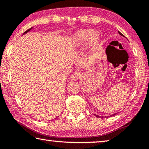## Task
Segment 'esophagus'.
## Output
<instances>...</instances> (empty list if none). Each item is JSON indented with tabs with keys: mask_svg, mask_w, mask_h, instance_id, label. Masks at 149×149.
<instances>
[{
	"mask_svg": "<svg viewBox=\"0 0 149 149\" xmlns=\"http://www.w3.org/2000/svg\"><path fill=\"white\" fill-rule=\"evenodd\" d=\"M80 75V74L79 72H74L71 75V76L70 77V79L72 81H77Z\"/></svg>",
	"mask_w": 149,
	"mask_h": 149,
	"instance_id": "34e87169",
	"label": "esophagus"
}]
</instances>
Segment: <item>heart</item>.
<instances>
[{"mask_svg":"<svg viewBox=\"0 0 149 149\" xmlns=\"http://www.w3.org/2000/svg\"><path fill=\"white\" fill-rule=\"evenodd\" d=\"M99 39V35L97 32L91 29H84L76 32L74 36L73 41L76 47H83L88 41L90 44L95 45Z\"/></svg>","mask_w":149,"mask_h":149,"instance_id":"obj_1","label":"heart"}]
</instances>
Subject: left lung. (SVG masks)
<instances>
[{"mask_svg": "<svg viewBox=\"0 0 149 149\" xmlns=\"http://www.w3.org/2000/svg\"><path fill=\"white\" fill-rule=\"evenodd\" d=\"M118 33H119V34L120 35H122V36H123V35L122 33H120V31H118ZM123 37H124V36H123ZM116 114H112V116H114V115H116ZM95 116H97V117H99V116H98V115H96V114H95Z\"/></svg>", "mask_w": 149, "mask_h": 149, "instance_id": "8db88e82", "label": "left lung"}]
</instances>
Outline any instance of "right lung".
<instances>
[{
	"instance_id": "1",
	"label": "right lung",
	"mask_w": 149,
	"mask_h": 149,
	"mask_svg": "<svg viewBox=\"0 0 149 149\" xmlns=\"http://www.w3.org/2000/svg\"><path fill=\"white\" fill-rule=\"evenodd\" d=\"M31 29H32V27H31V28H30V29H27V31H25V32L24 33H23V35H24V34H25V33H27V32H29V31H30V30H31Z\"/></svg>"
}]
</instances>
